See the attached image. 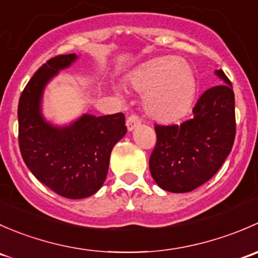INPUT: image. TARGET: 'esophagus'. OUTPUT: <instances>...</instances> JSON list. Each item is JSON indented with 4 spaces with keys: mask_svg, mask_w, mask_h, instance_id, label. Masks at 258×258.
Segmentation results:
<instances>
[{
    "mask_svg": "<svg viewBox=\"0 0 258 258\" xmlns=\"http://www.w3.org/2000/svg\"><path fill=\"white\" fill-rule=\"evenodd\" d=\"M139 124H140V118L136 116V114H131V116L127 118L126 126H127V130H128V131H134V130L139 126Z\"/></svg>",
    "mask_w": 258,
    "mask_h": 258,
    "instance_id": "obj_1",
    "label": "esophagus"
}]
</instances>
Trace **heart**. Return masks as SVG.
Here are the masks:
<instances>
[{
    "label": "heart",
    "mask_w": 258,
    "mask_h": 258,
    "mask_svg": "<svg viewBox=\"0 0 258 258\" xmlns=\"http://www.w3.org/2000/svg\"><path fill=\"white\" fill-rule=\"evenodd\" d=\"M128 86L145 93L144 108L151 118L175 122L191 110L197 95V79L191 64L179 57H157L135 70Z\"/></svg>",
    "instance_id": "heart-1"
}]
</instances>
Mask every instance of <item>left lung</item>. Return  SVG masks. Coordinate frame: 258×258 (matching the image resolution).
<instances>
[{
	"label": "left lung",
	"mask_w": 258,
	"mask_h": 258,
	"mask_svg": "<svg viewBox=\"0 0 258 258\" xmlns=\"http://www.w3.org/2000/svg\"><path fill=\"white\" fill-rule=\"evenodd\" d=\"M215 75L222 83L202 93L191 119L179 126H155L157 144L150 157V171L165 191H194L220 170L232 150L235 93L222 70H216Z\"/></svg>",
	"instance_id": "1"
}]
</instances>
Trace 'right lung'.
<instances>
[{
	"label": "right lung",
	"mask_w": 258,
	"mask_h": 258,
	"mask_svg": "<svg viewBox=\"0 0 258 258\" xmlns=\"http://www.w3.org/2000/svg\"><path fill=\"white\" fill-rule=\"evenodd\" d=\"M77 59L76 53L48 59L26 85L18 102V142L26 166L48 188L71 200L92 196L102 187L111 151L127 132L123 113H83L63 126L45 118L46 86Z\"/></svg>",
	"instance_id": "1"
}]
</instances>
